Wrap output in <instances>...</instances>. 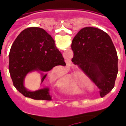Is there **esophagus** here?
Segmentation results:
<instances>
[{"label": "esophagus", "mask_w": 126, "mask_h": 126, "mask_svg": "<svg viewBox=\"0 0 126 126\" xmlns=\"http://www.w3.org/2000/svg\"><path fill=\"white\" fill-rule=\"evenodd\" d=\"M67 67H69V65H68V64H67Z\"/></svg>", "instance_id": "1"}]
</instances>
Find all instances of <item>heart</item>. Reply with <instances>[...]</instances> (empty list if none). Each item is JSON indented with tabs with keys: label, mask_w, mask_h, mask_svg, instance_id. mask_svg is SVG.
<instances>
[{
	"label": "heart",
	"mask_w": 126,
	"mask_h": 126,
	"mask_svg": "<svg viewBox=\"0 0 126 126\" xmlns=\"http://www.w3.org/2000/svg\"><path fill=\"white\" fill-rule=\"evenodd\" d=\"M55 78L57 76H55ZM60 86L62 90L71 93H78L81 89H88L89 86L84 81H79L76 74H69L64 76L61 80Z\"/></svg>",
	"instance_id": "obj_1"
}]
</instances>
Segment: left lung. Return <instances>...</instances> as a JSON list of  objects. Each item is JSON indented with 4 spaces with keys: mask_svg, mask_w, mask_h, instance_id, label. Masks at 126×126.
Segmentation results:
<instances>
[{
    "mask_svg": "<svg viewBox=\"0 0 126 126\" xmlns=\"http://www.w3.org/2000/svg\"><path fill=\"white\" fill-rule=\"evenodd\" d=\"M72 62L81 68L100 90L101 97L115 85L118 73V57L109 34L96 28L81 29L71 45Z\"/></svg>",
    "mask_w": 126,
    "mask_h": 126,
    "instance_id": "left-lung-1",
    "label": "left lung"
}]
</instances>
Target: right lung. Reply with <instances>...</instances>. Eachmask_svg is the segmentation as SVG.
<instances>
[{"label": "right lung", "instance_id": "obj_1", "mask_svg": "<svg viewBox=\"0 0 126 126\" xmlns=\"http://www.w3.org/2000/svg\"><path fill=\"white\" fill-rule=\"evenodd\" d=\"M57 65H65L64 57L52 36L40 28L30 27L23 30L10 50V75L16 88L26 97L52 100L48 88L31 92L24 87V81L28 73L38 71L42 74V84L47 73Z\"/></svg>", "mask_w": 126, "mask_h": 126}]
</instances>
